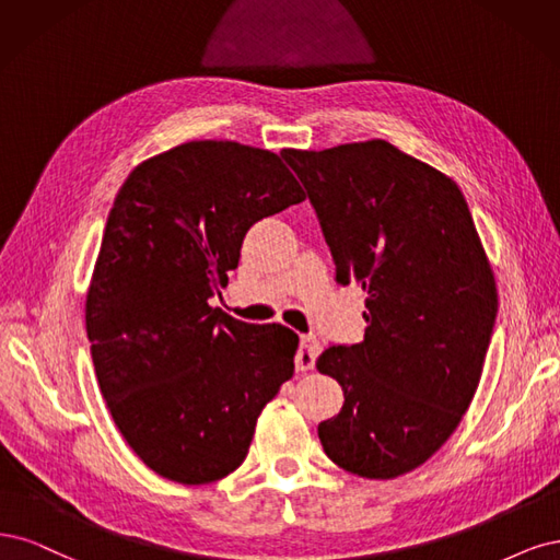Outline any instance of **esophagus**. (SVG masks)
Returning a JSON list of instances; mask_svg holds the SVG:
<instances>
[{
    "label": "esophagus",
    "mask_w": 560,
    "mask_h": 560,
    "mask_svg": "<svg viewBox=\"0 0 560 560\" xmlns=\"http://www.w3.org/2000/svg\"><path fill=\"white\" fill-rule=\"evenodd\" d=\"M320 353V345L314 335H302L300 337V347L295 353V368L298 372H306V370H314L316 365V358Z\"/></svg>",
    "instance_id": "1"
}]
</instances>
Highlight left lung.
<instances>
[{
	"mask_svg": "<svg viewBox=\"0 0 560 560\" xmlns=\"http://www.w3.org/2000/svg\"><path fill=\"white\" fill-rule=\"evenodd\" d=\"M306 188L337 283L368 293L365 339L316 360L345 405L318 423L341 470H417L470 407L498 314L493 269L460 188L384 139L283 149Z\"/></svg>",
	"mask_w": 560,
	"mask_h": 560,
	"instance_id": "obj_1",
	"label": "left lung"
}]
</instances>
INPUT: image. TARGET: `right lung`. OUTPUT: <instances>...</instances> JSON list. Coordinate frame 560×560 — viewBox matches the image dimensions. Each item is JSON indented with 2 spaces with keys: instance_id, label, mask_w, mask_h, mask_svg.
<instances>
[{
  "instance_id": "add662e5",
  "label": "right lung",
  "mask_w": 560,
  "mask_h": 560,
  "mask_svg": "<svg viewBox=\"0 0 560 560\" xmlns=\"http://www.w3.org/2000/svg\"><path fill=\"white\" fill-rule=\"evenodd\" d=\"M302 200L277 153L211 139L143 160L120 186L85 330L114 423L155 475L197 486L237 470L262 407L293 376V330L209 300L248 228Z\"/></svg>"
}]
</instances>
